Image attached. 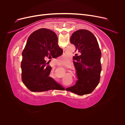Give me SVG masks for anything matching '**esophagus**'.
Here are the masks:
<instances>
[{"mask_svg":"<svg viewBox=\"0 0 125 125\" xmlns=\"http://www.w3.org/2000/svg\"><path fill=\"white\" fill-rule=\"evenodd\" d=\"M63 52H66L65 51H63ZM55 65H57V63H55Z\"/></svg>","mask_w":125,"mask_h":125,"instance_id":"34e87169","label":"esophagus"}]
</instances>
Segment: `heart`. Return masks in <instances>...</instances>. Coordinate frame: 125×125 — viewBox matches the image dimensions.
Returning <instances> with one entry per match:
<instances>
[{
  "label": "heart",
  "mask_w": 125,
  "mask_h": 125,
  "mask_svg": "<svg viewBox=\"0 0 125 125\" xmlns=\"http://www.w3.org/2000/svg\"><path fill=\"white\" fill-rule=\"evenodd\" d=\"M58 59L59 60V62H65L66 60H67V59L66 58H65L63 57V56H61L60 57L58 58ZM49 77H50L51 79H54L55 78V75H54V74L53 73V72H51V73H50V75H49Z\"/></svg>",
  "instance_id": "obj_1"
}]
</instances>
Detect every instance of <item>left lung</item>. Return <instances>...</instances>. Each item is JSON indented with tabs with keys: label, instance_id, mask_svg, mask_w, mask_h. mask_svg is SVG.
Returning a JSON list of instances; mask_svg holds the SVG:
<instances>
[{
	"label": "left lung",
	"instance_id": "8db88e82",
	"mask_svg": "<svg viewBox=\"0 0 125 125\" xmlns=\"http://www.w3.org/2000/svg\"><path fill=\"white\" fill-rule=\"evenodd\" d=\"M75 46L73 57L78 80L66 91L79 95L92 93L99 84L102 70L101 52L95 36L86 30H79L70 37Z\"/></svg>",
	"mask_w": 125,
	"mask_h": 125
}]
</instances>
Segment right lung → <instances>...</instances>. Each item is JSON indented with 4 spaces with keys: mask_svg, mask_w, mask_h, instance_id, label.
I'll use <instances>...</instances> for the list:
<instances>
[{
    "mask_svg": "<svg viewBox=\"0 0 125 125\" xmlns=\"http://www.w3.org/2000/svg\"><path fill=\"white\" fill-rule=\"evenodd\" d=\"M57 42L55 33L47 29L37 30L29 37L22 54L21 68L22 82L31 91L65 90L49 77L52 67L46 61L48 58H57L62 54Z\"/></svg>",
    "mask_w": 125,
    "mask_h": 125,
    "instance_id": "obj_1",
    "label": "right lung"
}]
</instances>
